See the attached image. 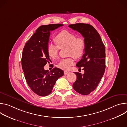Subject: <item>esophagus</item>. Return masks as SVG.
Returning a JSON list of instances; mask_svg holds the SVG:
<instances>
[{
	"label": "esophagus",
	"instance_id": "1",
	"mask_svg": "<svg viewBox=\"0 0 127 127\" xmlns=\"http://www.w3.org/2000/svg\"><path fill=\"white\" fill-rule=\"evenodd\" d=\"M64 73L65 75H66V74H67L69 73V72L67 71H64Z\"/></svg>",
	"mask_w": 127,
	"mask_h": 127
}]
</instances>
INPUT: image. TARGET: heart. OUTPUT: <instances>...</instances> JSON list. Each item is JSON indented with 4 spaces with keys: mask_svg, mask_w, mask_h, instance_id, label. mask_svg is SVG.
I'll use <instances>...</instances> for the list:
<instances>
[{
    "mask_svg": "<svg viewBox=\"0 0 127 127\" xmlns=\"http://www.w3.org/2000/svg\"><path fill=\"white\" fill-rule=\"evenodd\" d=\"M55 44L49 43L47 46V53L52 59H55L58 55L60 49L67 47L68 56L70 57L62 59L57 67L62 70H68L74 63L73 57L76 59L81 58L84 53L85 42L82 37L76 35L69 31L63 30L58 33L54 37Z\"/></svg>",
    "mask_w": 127,
    "mask_h": 127,
    "instance_id": "b5f03b06",
    "label": "heart"
}]
</instances>
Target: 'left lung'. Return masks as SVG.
I'll return each instance as SVG.
<instances>
[{"mask_svg": "<svg viewBox=\"0 0 127 127\" xmlns=\"http://www.w3.org/2000/svg\"><path fill=\"white\" fill-rule=\"evenodd\" d=\"M80 32L85 42V53L77 63V67H83L84 73L74 72L77 79L73 84L74 89L82 95H88L98 86L105 69V50L100 36L92 26L78 23L68 26ZM80 69V68H79Z\"/></svg>", "mask_w": 127, "mask_h": 127, "instance_id": "left-lung-1", "label": "left lung"}]
</instances>
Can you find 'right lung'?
Returning a JSON list of instances; mask_svg holds the SVG:
<instances>
[{"mask_svg": "<svg viewBox=\"0 0 127 127\" xmlns=\"http://www.w3.org/2000/svg\"><path fill=\"white\" fill-rule=\"evenodd\" d=\"M63 26L57 24L40 26L23 49L22 66L26 81L32 91L41 96L50 94L57 80L64 75L59 68H54L50 72L44 68L51 62L47 53L50 31Z\"/></svg>", "mask_w": 127, "mask_h": 127, "instance_id": "1", "label": "right lung"}]
</instances>
